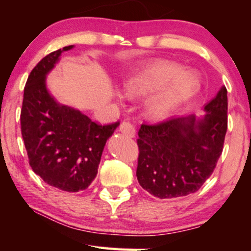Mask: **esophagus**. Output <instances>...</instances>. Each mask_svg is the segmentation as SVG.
I'll list each match as a JSON object with an SVG mask.
<instances>
[{
    "label": "esophagus",
    "instance_id": "esophagus-1",
    "mask_svg": "<svg viewBox=\"0 0 251 251\" xmlns=\"http://www.w3.org/2000/svg\"><path fill=\"white\" fill-rule=\"evenodd\" d=\"M121 133L128 135L130 138H133L135 135V128L132 123L129 121H123L120 125Z\"/></svg>",
    "mask_w": 251,
    "mask_h": 251
}]
</instances>
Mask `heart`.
Instances as JSON below:
<instances>
[{"instance_id":"1","label":"heart","mask_w":251,"mask_h":251,"mask_svg":"<svg viewBox=\"0 0 251 251\" xmlns=\"http://www.w3.org/2000/svg\"><path fill=\"white\" fill-rule=\"evenodd\" d=\"M125 88L132 97L149 96L157 92L148 101L147 109L151 117L161 119L194 96L198 91L199 82L190 73L183 72L181 65L160 62L130 76Z\"/></svg>"}]
</instances>
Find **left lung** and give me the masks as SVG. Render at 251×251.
<instances>
[{"mask_svg":"<svg viewBox=\"0 0 251 251\" xmlns=\"http://www.w3.org/2000/svg\"><path fill=\"white\" fill-rule=\"evenodd\" d=\"M203 118H170L139 130L137 178L160 199L198 191L212 175L224 149L228 126L227 89L204 105Z\"/></svg>","mask_w":251,"mask_h":251,"instance_id":"1","label":"left lung"}]
</instances>
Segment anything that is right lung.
Instances as JSON below:
<instances>
[{"label":"right lung","instance_id":"right-lung-1","mask_svg":"<svg viewBox=\"0 0 251 251\" xmlns=\"http://www.w3.org/2000/svg\"><path fill=\"white\" fill-rule=\"evenodd\" d=\"M64 47L44 56L24 88L21 131L32 170L50 186L68 192L87 189L98 174L105 142L120 122L101 126L49 93L45 77Z\"/></svg>","mask_w":251,"mask_h":251}]
</instances>
